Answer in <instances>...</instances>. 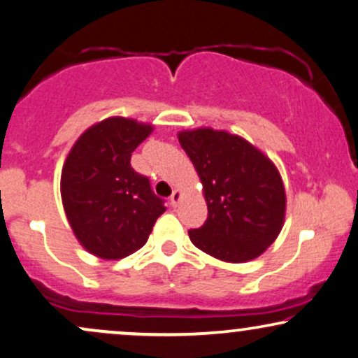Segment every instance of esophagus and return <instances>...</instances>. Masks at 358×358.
<instances>
[{"mask_svg": "<svg viewBox=\"0 0 358 358\" xmlns=\"http://www.w3.org/2000/svg\"><path fill=\"white\" fill-rule=\"evenodd\" d=\"M182 201V190L176 189L173 192V196H171V206L173 207H178V203Z\"/></svg>", "mask_w": 358, "mask_h": 358, "instance_id": "obj_1", "label": "esophagus"}]
</instances>
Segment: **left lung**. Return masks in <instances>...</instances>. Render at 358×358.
Masks as SVG:
<instances>
[{
	"instance_id": "8db88e82",
	"label": "left lung",
	"mask_w": 358,
	"mask_h": 358,
	"mask_svg": "<svg viewBox=\"0 0 358 358\" xmlns=\"http://www.w3.org/2000/svg\"><path fill=\"white\" fill-rule=\"evenodd\" d=\"M178 139L202 184L208 217L189 230L199 250L225 263H247L264 253L286 217V190L276 164L238 134L201 127Z\"/></svg>"
}]
</instances>
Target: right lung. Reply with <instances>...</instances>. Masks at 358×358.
<instances>
[{"label": "right lung", "mask_w": 358, "mask_h": 358, "mask_svg": "<svg viewBox=\"0 0 358 358\" xmlns=\"http://www.w3.org/2000/svg\"><path fill=\"white\" fill-rule=\"evenodd\" d=\"M155 124L110 117L92 124L69 151L60 197L71 229L88 253L122 259L143 247L166 212L150 180L134 173L131 152Z\"/></svg>", "instance_id": "add662e5"}]
</instances>
